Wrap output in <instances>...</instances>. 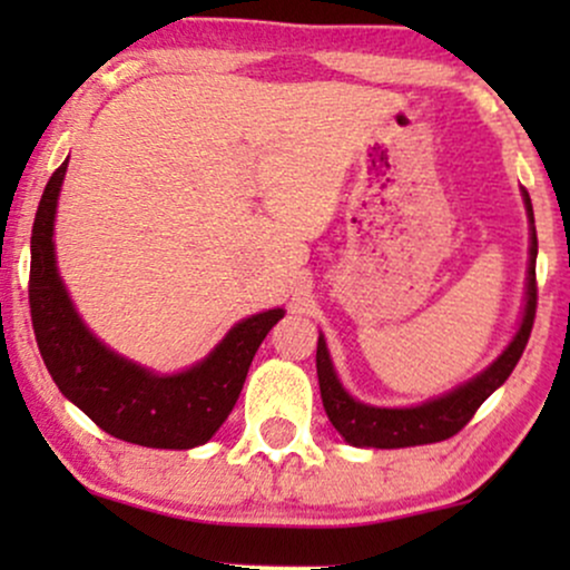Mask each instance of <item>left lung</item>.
<instances>
[{
    "label": "left lung",
    "instance_id": "1",
    "mask_svg": "<svg viewBox=\"0 0 570 570\" xmlns=\"http://www.w3.org/2000/svg\"><path fill=\"white\" fill-rule=\"evenodd\" d=\"M522 195H525V208L528 217H531V265H528L525 316H522L520 332H517V337L509 343V348L503 351L482 375H476L472 383L461 385L453 394H444L440 399H434V402L417 404V407H370V404L356 402V399L345 394L335 370H332L324 337H318L316 372L318 389H322V402L332 426L345 436V442L356 444V448L391 450L450 440V436H455L458 431L472 421L474 412L480 410V404L485 402L509 375H512L522 351H525L528 337H531L535 303H539V286H535V254H539V240H535L531 195H528V189H522Z\"/></svg>",
    "mask_w": 570,
    "mask_h": 570
}]
</instances>
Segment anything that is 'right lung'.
<instances>
[{"label":"right lung","mask_w":570,"mask_h":570,"mask_svg":"<svg viewBox=\"0 0 570 570\" xmlns=\"http://www.w3.org/2000/svg\"><path fill=\"white\" fill-rule=\"evenodd\" d=\"M67 163L50 176L31 230L29 307L45 367L61 394L117 440L163 450L198 448L230 415L254 353L284 311L235 324L200 364L179 375H153L104 348L82 326L56 271L53 217Z\"/></svg>","instance_id":"right-lung-1"}]
</instances>
